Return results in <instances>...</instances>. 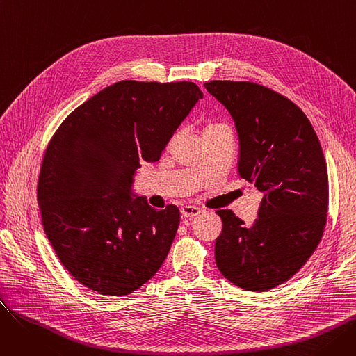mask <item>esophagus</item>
<instances>
[{
  "label": "esophagus",
  "instance_id": "esophagus-1",
  "mask_svg": "<svg viewBox=\"0 0 356 356\" xmlns=\"http://www.w3.org/2000/svg\"><path fill=\"white\" fill-rule=\"evenodd\" d=\"M180 213H181L183 218L192 219V218H195V216H197L200 213V209L196 208V207H188V204H186V207H181Z\"/></svg>",
  "mask_w": 356,
  "mask_h": 356
}]
</instances>
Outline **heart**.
<instances>
[{
  "instance_id": "heart-1",
  "label": "heart",
  "mask_w": 356,
  "mask_h": 356,
  "mask_svg": "<svg viewBox=\"0 0 356 356\" xmlns=\"http://www.w3.org/2000/svg\"><path fill=\"white\" fill-rule=\"evenodd\" d=\"M218 125H220V124H211V125H208L207 128H204V131H207V129H211V128H215V127H218Z\"/></svg>"
}]
</instances>
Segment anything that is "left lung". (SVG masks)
Returning <instances> with one entry per match:
<instances>
[{
    "label": "left lung",
    "mask_w": 356,
    "mask_h": 356,
    "mask_svg": "<svg viewBox=\"0 0 356 356\" xmlns=\"http://www.w3.org/2000/svg\"><path fill=\"white\" fill-rule=\"evenodd\" d=\"M204 88L235 122L239 177L263 193L252 225L229 209L216 211L223 225L216 266L235 286L267 291L291 278L319 245L329 204L326 160L305 112L286 97L252 82Z\"/></svg>",
    "instance_id": "obj_1"
}]
</instances>
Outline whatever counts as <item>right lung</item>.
<instances>
[{"label":"right lung","instance_id":"obj_1","mask_svg":"<svg viewBox=\"0 0 356 356\" xmlns=\"http://www.w3.org/2000/svg\"><path fill=\"white\" fill-rule=\"evenodd\" d=\"M203 93L192 82L121 81L74 109L42 163L37 199L65 268L104 296L138 290L164 263L180 212L133 192L141 161L154 163Z\"/></svg>","mask_w":356,"mask_h":356}]
</instances>
